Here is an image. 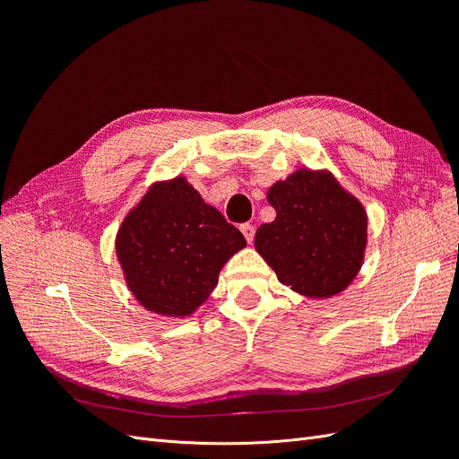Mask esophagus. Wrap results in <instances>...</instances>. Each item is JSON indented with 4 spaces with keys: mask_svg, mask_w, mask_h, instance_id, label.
Masks as SVG:
<instances>
[{
    "mask_svg": "<svg viewBox=\"0 0 459 459\" xmlns=\"http://www.w3.org/2000/svg\"><path fill=\"white\" fill-rule=\"evenodd\" d=\"M241 231L245 235L247 243H253L255 241V226L253 224H241Z\"/></svg>",
    "mask_w": 459,
    "mask_h": 459,
    "instance_id": "obj_1",
    "label": "esophagus"
}]
</instances>
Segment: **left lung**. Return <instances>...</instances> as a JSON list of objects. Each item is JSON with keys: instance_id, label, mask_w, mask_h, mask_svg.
I'll use <instances>...</instances> for the list:
<instances>
[{"instance_id": "1", "label": "left lung", "mask_w": 459, "mask_h": 459, "mask_svg": "<svg viewBox=\"0 0 459 459\" xmlns=\"http://www.w3.org/2000/svg\"><path fill=\"white\" fill-rule=\"evenodd\" d=\"M268 201L277 216L258 228L255 247L280 281L316 299L341 293L362 268L364 206L331 174L304 169L273 184Z\"/></svg>"}]
</instances>
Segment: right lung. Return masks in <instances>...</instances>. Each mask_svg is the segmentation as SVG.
<instances>
[{
  "instance_id": "1",
  "label": "right lung",
  "mask_w": 459,
  "mask_h": 459,
  "mask_svg": "<svg viewBox=\"0 0 459 459\" xmlns=\"http://www.w3.org/2000/svg\"><path fill=\"white\" fill-rule=\"evenodd\" d=\"M247 245L186 178L152 186L122 221L117 255L134 297L151 312L189 316L212 293L221 266Z\"/></svg>"
}]
</instances>
